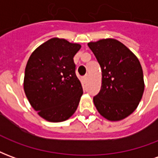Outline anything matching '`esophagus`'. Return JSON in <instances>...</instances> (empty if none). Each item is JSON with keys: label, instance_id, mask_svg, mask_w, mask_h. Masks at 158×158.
<instances>
[{"label": "esophagus", "instance_id": "1", "mask_svg": "<svg viewBox=\"0 0 158 158\" xmlns=\"http://www.w3.org/2000/svg\"><path fill=\"white\" fill-rule=\"evenodd\" d=\"M83 81H84L85 83L87 82V81H88V76H87V75L85 76V77L83 78Z\"/></svg>", "mask_w": 158, "mask_h": 158}]
</instances>
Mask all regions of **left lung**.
Here are the masks:
<instances>
[{"instance_id": "8db88e82", "label": "left lung", "mask_w": 158, "mask_h": 158, "mask_svg": "<svg viewBox=\"0 0 158 158\" xmlns=\"http://www.w3.org/2000/svg\"><path fill=\"white\" fill-rule=\"evenodd\" d=\"M88 46L99 62L102 83L93 101L105 118L118 121L136 109L144 92L143 71L129 49L114 39L89 42Z\"/></svg>"}]
</instances>
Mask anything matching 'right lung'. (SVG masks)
<instances>
[{
  "instance_id": "1",
  "label": "right lung",
  "mask_w": 158,
  "mask_h": 158,
  "mask_svg": "<svg viewBox=\"0 0 158 158\" xmlns=\"http://www.w3.org/2000/svg\"><path fill=\"white\" fill-rule=\"evenodd\" d=\"M80 47L52 38L40 45L27 62L25 95L33 108L47 121L67 120L78 107L83 88L76 76L73 56Z\"/></svg>"
}]
</instances>
